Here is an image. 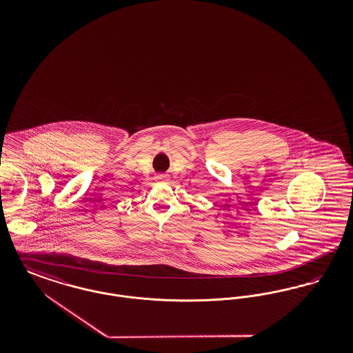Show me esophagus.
I'll return each mask as SVG.
<instances>
[{
    "instance_id": "obj_1",
    "label": "esophagus",
    "mask_w": 353,
    "mask_h": 353,
    "mask_svg": "<svg viewBox=\"0 0 353 353\" xmlns=\"http://www.w3.org/2000/svg\"><path fill=\"white\" fill-rule=\"evenodd\" d=\"M156 179H157L159 181H167V180H168V176H167V174H157Z\"/></svg>"
}]
</instances>
